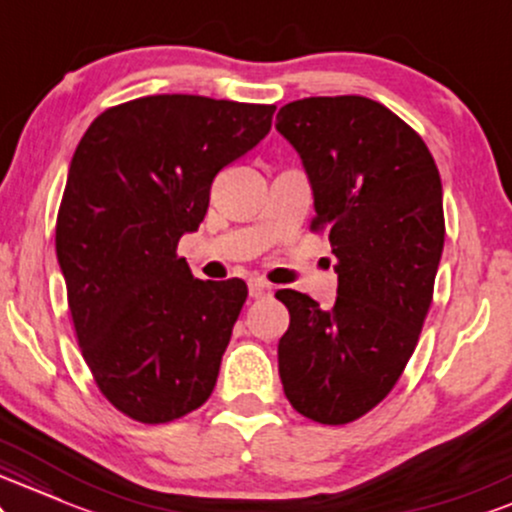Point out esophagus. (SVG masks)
I'll list each match as a JSON object with an SVG mask.
<instances>
[{
    "instance_id": "34e87169",
    "label": "esophagus",
    "mask_w": 512,
    "mask_h": 512,
    "mask_svg": "<svg viewBox=\"0 0 512 512\" xmlns=\"http://www.w3.org/2000/svg\"><path fill=\"white\" fill-rule=\"evenodd\" d=\"M249 294L254 299H266V297H270V294H273V285H270V282H266V280H261V278H251L249 280Z\"/></svg>"
}]
</instances>
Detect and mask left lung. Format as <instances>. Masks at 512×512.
I'll return each mask as SVG.
<instances>
[{
  "mask_svg": "<svg viewBox=\"0 0 512 512\" xmlns=\"http://www.w3.org/2000/svg\"><path fill=\"white\" fill-rule=\"evenodd\" d=\"M314 189L311 230L335 254L333 309L297 290L278 369L290 405L318 424H350L393 390L434 299L446 239L441 174L422 136L362 95L304 98L280 107Z\"/></svg>",
  "mask_w": 512,
  "mask_h": 512,
  "instance_id": "8db88e82",
  "label": "left lung"
}]
</instances>
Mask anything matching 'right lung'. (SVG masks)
I'll list each match as a JSON object with an SVG mask.
<instances>
[{
    "instance_id": "right-lung-1",
    "label": "right lung",
    "mask_w": 512,
    "mask_h": 512,
    "mask_svg": "<svg viewBox=\"0 0 512 512\" xmlns=\"http://www.w3.org/2000/svg\"><path fill=\"white\" fill-rule=\"evenodd\" d=\"M273 112L148 95L107 107L78 141L54 244L95 386L136 422H174L213 393L249 290L196 280L177 244L206 218L215 174L268 134Z\"/></svg>"
}]
</instances>
